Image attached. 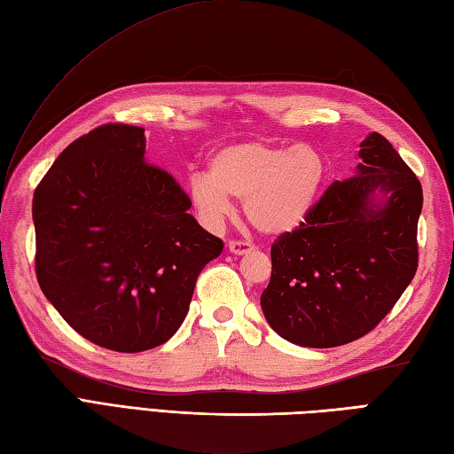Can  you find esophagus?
Returning <instances> with one entry per match:
<instances>
[{"mask_svg":"<svg viewBox=\"0 0 454 454\" xmlns=\"http://www.w3.org/2000/svg\"><path fill=\"white\" fill-rule=\"evenodd\" d=\"M228 249L232 252L234 255H244V254H249L254 249V246L249 242H238V239H232V242L228 244Z\"/></svg>","mask_w":454,"mask_h":454,"instance_id":"34e87169","label":"esophagus"}]
</instances>
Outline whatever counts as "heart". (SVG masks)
I'll return each instance as SVG.
<instances>
[{
  "label": "heart",
  "mask_w": 454,
  "mask_h": 454,
  "mask_svg": "<svg viewBox=\"0 0 454 454\" xmlns=\"http://www.w3.org/2000/svg\"><path fill=\"white\" fill-rule=\"evenodd\" d=\"M330 166L312 144L239 142L210 160L208 177L189 179V197L207 226L216 228L232 210L230 199L244 202L246 218L257 232L288 234L312 216Z\"/></svg>",
  "instance_id": "heart-1"
}]
</instances>
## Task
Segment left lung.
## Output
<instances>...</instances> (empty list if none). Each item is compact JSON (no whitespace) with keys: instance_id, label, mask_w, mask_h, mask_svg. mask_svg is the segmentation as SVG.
<instances>
[{"instance_id":"8db88e82","label":"left lung","mask_w":454,"mask_h":454,"mask_svg":"<svg viewBox=\"0 0 454 454\" xmlns=\"http://www.w3.org/2000/svg\"><path fill=\"white\" fill-rule=\"evenodd\" d=\"M359 156L353 176L332 183L312 216L271 246L262 308L291 343L324 349L359 340L418 271L419 179L379 132L361 142Z\"/></svg>"}]
</instances>
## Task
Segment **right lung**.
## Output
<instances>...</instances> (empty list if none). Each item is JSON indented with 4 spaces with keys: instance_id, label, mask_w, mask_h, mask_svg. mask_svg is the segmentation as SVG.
<instances>
[{
    "instance_id": "add662e5",
    "label": "right lung",
    "mask_w": 454,
    "mask_h": 454,
    "mask_svg": "<svg viewBox=\"0 0 454 454\" xmlns=\"http://www.w3.org/2000/svg\"><path fill=\"white\" fill-rule=\"evenodd\" d=\"M144 152V129L101 124L58 156L33 197L44 296L85 340L119 353L166 343L200 271L224 247Z\"/></svg>"
}]
</instances>
